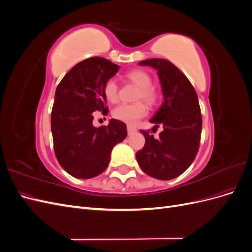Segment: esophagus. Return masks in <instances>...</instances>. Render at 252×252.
<instances>
[{
  "mask_svg": "<svg viewBox=\"0 0 252 252\" xmlns=\"http://www.w3.org/2000/svg\"><path fill=\"white\" fill-rule=\"evenodd\" d=\"M136 131V129L133 127V126H131V125H127V132H128V134L130 135V134H132V133H134Z\"/></svg>",
  "mask_w": 252,
  "mask_h": 252,
  "instance_id": "obj_1",
  "label": "esophagus"
}]
</instances>
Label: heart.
I'll list each match as a JSON object with an SVG mask.
<instances>
[{"instance_id":"b5f03b06","label":"heart","mask_w":252,"mask_h":252,"mask_svg":"<svg viewBox=\"0 0 252 252\" xmlns=\"http://www.w3.org/2000/svg\"><path fill=\"white\" fill-rule=\"evenodd\" d=\"M126 78L130 81L139 91L136 93L135 100H143L149 106L155 105L158 100V93L151 85L152 80L150 75L144 70H132L126 74ZM104 94L111 103H116L119 100V84L116 79H108L104 84ZM147 114V107L143 102L133 104H120L112 111V116L116 120L124 122L126 124L133 125L139 120Z\"/></svg>"}]
</instances>
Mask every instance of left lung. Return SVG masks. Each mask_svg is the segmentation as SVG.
<instances>
[{"label":"left lung","mask_w":252,"mask_h":252,"mask_svg":"<svg viewBox=\"0 0 252 252\" xmlns=\"http://www.w3.org/2000/svg\"><path fill=\"white\" fill-rule=\"evenodd\" d=\"M141 66L158 70L164 102L150 120L163 131L155 136L141 130L145 136L144 147L136 152L141 169L158 180L179 177L191 165L200 147L202 132L201 108L191 83L177 66L165 59L141 61Z\"/></svg>","instance_id":"obj_1"}]
</instances>
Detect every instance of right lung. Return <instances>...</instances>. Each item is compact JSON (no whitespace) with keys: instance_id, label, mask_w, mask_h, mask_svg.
I'll list each match as a JSON object with an SVG mask.
<instances>
[{"instance_id":"obj_1","label":"right lung","mask_w":252,"mask_h":252,"mask_svg":"<svg viewBox=\"0 0 252 252\" xmlns=\"http://www.w3.org/2000/svg\"><path fill=\"white\" fill-rule=\"evenodd\" d=\"M120 66L100 57L82 61L68 71L56 90L51 111L53 148L60 165L72 177L91 179L101 174L116 144L127 136L126 125L111 119L94 127V111L108 113L104 84Z\"/></svg>"}]
</instances>
